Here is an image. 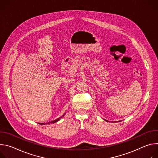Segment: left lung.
<instances>
[{"label":"left lung","mask_w":158,"mask_h":158,"mask_svg":"<svg viewBox=\"0 0 158 158\" xmlns=\"http://www.w3.org/2000/svg\"><path fill=\"white\" fill-rule=\"evenodd\" d=\"M106 121H107V120H106Z\"/></svg>","instance_id":"8db88e82"}]
</instances>
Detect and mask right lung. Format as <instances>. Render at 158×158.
<instances>
[{"instance_id":"1","label":"right lung","mask_w":158,"mask_h":158,"mask_svg":"<svg viewBox=\"0 0 158 158\" xmlns=\"http://www.w3.org/2000/svg\"><path fill=\"white\" fill-rule=\"evenodd\" d=\"M64 115H62L60 118H58V119H55L54 121H51V122H49V123H39V124H41V125H44V124H52V123H56V122H57L58 121H59L64 116Z\"/></svg>"}]
</instances>
